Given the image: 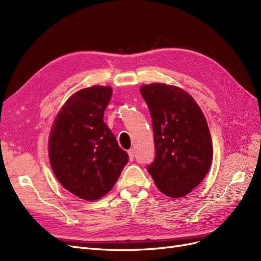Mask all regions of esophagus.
Here are the masks:
<instances>
[{"instance_id": "esophagus-1", "label": "esophagus", "mask_w": 261, "mask_h": 261, "mask_svg": "<svg viewBox=\"0 0 261 261\" xmlns=\"http://www.w3.org/2000/svg\"><path fill=\"white\" fill-rule=\"evenodd\" d=\"M128 155H129L130 160H134V155H135V151H134V149L128 150Z\"/></svg>"}]
</instances>
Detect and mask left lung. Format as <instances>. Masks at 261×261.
I'll return each instance as SVG.
<instances>
[{
    "mask_svg": "<svg viewBox=\"0 0 261 261\" xmlns=\"http://www.w3.org/2000/svg\"><path fill=\"white\" fill-rule=\"evenodd\" d=\"M152 118L155 158L148 165L155 186L172 198L191 193L206 177L212 161L208 124L194 98L165 84L140 88Z\"/></svg>",
    "mask_w": 261,
    "mask_h": 261,
    "instance_id": "8db88e82",
    "label": "left lung"
}]
</instances>
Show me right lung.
<instances>
[{
	"label": "right lung",
	"instance_id": "obj_1",
	"mask_svg": "<svg viewBox=\"0 0 261 261\" xmlns=\"http://www.w3.org/2000/svg\"><path fill=\"white\" fill-rule=\"evenodd\" d=\"M112 88L92 86L75 92L55 117L49 159L55 177L68 192L97 200L113 188L128 154L103 121Z\"/></svg>",
	"mask_w": 261,
	"mask_h": 261
}]
</instances>
